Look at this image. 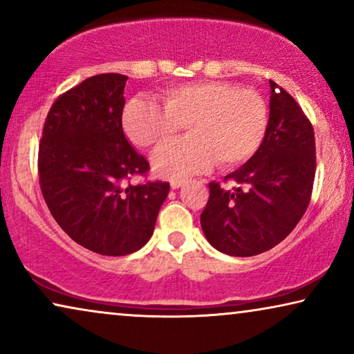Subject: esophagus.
Segmentation results:
<instances>
[{
	"mask_svg": "<svg viewBox=\"0 0 354 354\" xmlns=\"http://www.w3.org/2000/svg\"><path fill=\"white\" fill-rule=\"evenodd\" d=\"M185 183H187L185 180H171V187H172V190H177V188L183 187Z\"/></svg>",
	"mask_w": 354,
	"mask_h": 354,
	"instance_id": "1",
	"label": "esophagus"
}]
</instances>
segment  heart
<instances>
[{
  "instance_id": "1",
  "label": "heart",
  "mask_w": 354,
  "mask_h": 354,
  "mask_svg": "<svg viewBox=\"0 0 354 354\" xmlns=\"http://www.w3.org/2000/svg\"><path fill=\"white\" fill-rule=\"evenodd\" d=\"M189 138L167 145L180 127ZM122 125L130 142L158 148L153 169L161 177L183 178L212 164L236 167L254 156L269 125L266 100L227 82H192L164 91L162 106L135 98L125 106Z\"/></svg>"
}]
</instances>
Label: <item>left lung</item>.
<instances>
[{"label": "left lung", "mask_w": 354, "mask_h": 354, "mask_svg": "<svg viewBox=\"0 0 354 354\" xmlns=\"http://www.w3.org/2000/svg\"><path fill=\"white\" fill-rule=\"evenodd\" d=\"M269 125L261 148L227 180L209 183L201 229L216 250L254 256L274 248L301 219L311 201L316 142L309 119L282 86L269 80Z\"/></svg>", "instance_id": "obj_1"}]
</instances>
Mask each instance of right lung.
Wrapping results in <instances>:
<instances>
[{
	"instance_id": "1",
	"label": "right lung",
	"mask_w": 354,
	"mask_h": 354,
	"mask_svg": "<svg viewBox=\"0 0 354 354\" xmlns=\"http://www.w3.org/2000/svg\"><path fill=\"white\" fill-rule=\"evenodd\" d=\"M127 77L93 75L53 103L38 147L40 188L50 212L75 243L125 256L151 239L169 182L125 183L149 164L122 130Z\"/></svg>"
}]
</instances>
